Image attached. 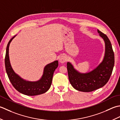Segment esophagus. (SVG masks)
Listing matches in <instances>:
<instances>
[{
    "instance_id": "obj_1",
    "label": "esophagus",
    "mask_w": 120,
    "mask_h": 120,
    "mask_svg": "<svg viewBox=\"0 0 120 120\" xmlns=\"http://www.w3.org/2000/svg\"><path fill=\"white\" fill-rule=\"evenodd\" d=\"M59 60L60 63H64L65 62H66L67 60V58L65 56V55H61L59 58Z\"/></svg>"
}]
</instances>
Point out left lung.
Instances as JSON below:
<instances>
[{"mask_svg":"<svg viewBox=\"0 0 120 120\" xmlns=\"http://www.w3.org/2000/svg\"><path fill=\"white\" fill-rule=\"evenodd\" d=\"M105 43V52L101 63L91 71L80 73L67 62L68 78L72 87L79 91L90 92L102 87L109 81L114 64V55L112 45L105 34L97 30Z\"/></svg>","mask_w":120,"mask_h":120,"instance_id":"left-lung-1","label":"left lung"}]
</instances>
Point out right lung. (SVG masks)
Segmentation results:
<instances>
[{
    "label": "right lung",
    "instance_id": "obj_1",
    "mask_svg": "<svg viewBox=\"0 0 120 120\" xmlns=\"http://www.w3.org/2000/svg\"><path fill=\"white\" fill-rule=\"evenodd\" d=\"M16 36H14L9 41L6 49L5 67L10 81L17 91L23 94L35 96L45 93L51 87L54 72L58 66V60H55L45 66L44 68L43 74L40 80L37 81H29L24 80L14 71L9 60V45Z\"/></svg>",
    "mask_w": 120,
    "mask_h": 120
}]
</instances>
